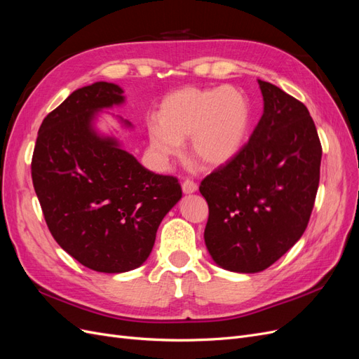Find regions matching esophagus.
I'll return each instance as SVG.
<instances>
[{
    "label": "esophagus",
    "instance_id": "1",
    "mask_svg": "<svg viewBox=\"0 0 359 359\" xmlns=\"http://www.w3.org/2000/svg\"><path fill=\"white\" fill-rule=\"evenodd\" d=\"M182 191L187 193V194L198 191V184L194 182V181H191V180H186V181L182 182Z\"/></svg>",
    "mask_w": 359,
    "mask_h": 359
}]
</instances>
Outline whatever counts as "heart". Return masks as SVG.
I'll use <instances>...</instances> for the list:
<instances>
[{"label":"heart","instance_id":"b5f03b06","mask_svg":"<svg viewBox=\"0 0 359 359\" xmlns=\"http://www.w3.org/2000/svg\"><path fill=\"white\" fill-rule=\"evenodd\" d=\"M252 123V104L240 88L182 86L161 100L157 123L149 124L148 136L161 160L178 156L181 142L190 137L191 156L217 168L241 153Z\"/></svg>","mask_w":359,"mask_h":359}]
</instances>
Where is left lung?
<instances>
[{"instance_id":"left-lung-1","label":"left lung","mask_w":359,"mask_h":359,"mask_svg":"<svg viewBox=\"0 0 359 359\" xmlns=\"http://www.w3.org/2000/svg\"><path fill=\"white\" fill-rule=\"evenodd\" d=\"M264 115L235 158L205 177V244L214 262L259 273L307 229L319 187L322 145L306 104L257 81Z\"/></svg>"}]
</instances>
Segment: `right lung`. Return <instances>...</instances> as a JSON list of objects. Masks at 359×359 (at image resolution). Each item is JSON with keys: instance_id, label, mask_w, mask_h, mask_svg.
Masks as SVG:
<instances>
[{"instance_id": "obj_1", "label": "right lung", "mask_w": 359, "mask_h": 359, "mask_svg": "<svg viewBox=\"0 0 359 359\" xmlns=\"http://www.w3.org/2000/svg\"><path fill=\"white\" fill-rule=\"evenodd\" d=\"M123 100L109 82L76 90L43 119L31 160L52 236L83 266L111 274L145 262L163 217L182 196L178 178L148 170L94 133L95 111Z\"/></svg>"}]
</instances>
